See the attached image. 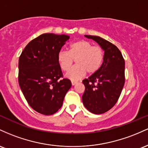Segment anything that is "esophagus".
I'll return each instance as SVG.
<instances>
[{"label": "esophagus", "mask_w": 148, "mask_h": 148, "mask_svg": "<svg viewBox=\"0 0 148 148\" xmlns=\"http://www.w3.org/2000/svg\"><path fill=\"white\" fill-rule=\"evenodd\" d=\"M77 81H75V80L71 81V84H72V85H75V84H77Z\"/></svg>", "instance_id": "esophagus-1"}]
</instances>
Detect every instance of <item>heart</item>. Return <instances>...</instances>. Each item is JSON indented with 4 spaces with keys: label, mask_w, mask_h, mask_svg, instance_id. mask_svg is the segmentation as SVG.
<instances>
[{
    "label": "heart",
    "mask_w": 148,
    "mask_h": 148,
    "mask_svg": "<svg viewBox=\"0 0 148 148\" xmlns=\"http://www.w3.org/2000/svg\"><path fill=\"white\" fill-rule=\"evenodd\" d=\"M104 52L99 46H93L84 40L71 43L68 52L61 50L57 54V61L61 69L68 71L76 61L77 65L73 67L66 75L67 78L77 80L82 78L87 72L93 74L99 71L103 64Z\"/></svg>",
    "instance_id": "obj_1"
}]
</instances>
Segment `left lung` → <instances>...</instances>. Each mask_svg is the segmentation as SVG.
Returning a JSON list of instances; mask_svg holds the SVG:
<instances>
[{
	"label": "left lung",
	"mask_w": 148,
	"mask_h": 148,
	"mask_svg": "<svg viewBox=\"0 0 148 148\" xmlns=\"http://www.w3.org/2000/svg\"><path fill=\"white\" fill-rule=\"evenodd\" d=\"M96 41L104 51L99 71L82 81L85 87L82 99L84 107L94 114H103L115 105L123 89L124 59L119 49L103 38L85 35Z\"/></svg>",
	"instance_id": "8db88e82"
}]
</instances>
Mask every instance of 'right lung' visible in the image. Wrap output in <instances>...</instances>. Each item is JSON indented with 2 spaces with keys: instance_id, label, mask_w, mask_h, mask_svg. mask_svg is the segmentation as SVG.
Masks as SVG:
<instances>
[{
  "instance_id": "1",
  "label": "right lung",
  "mask_w": 148,
  "mask_h": 148,
  "mask_svg": "<svg viewBox=\"0 0 148 148\" xmlns=\"http://www.w3.org/2000/svg\"><path fill=\"white\" fill-rule=\"evenodd\" d=\"M69 38L42 34L31 40L19 56V87L29 106L40 114L57 112L71 87L70 79L63 78L57 61L58 52Z\"/></svg>"
}]
</instances>
